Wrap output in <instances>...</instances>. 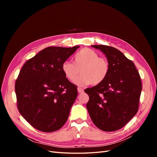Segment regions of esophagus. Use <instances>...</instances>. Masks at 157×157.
I'll return each instance as SVG.
<instances>
[{
    "instance_id": "34e87169",
    "label": "esophagus",
    "mask_w": 157,
    "mask_h": 157,
    "mask_svg": "<svg viewBox=\"0 0 157 157\" xmlns=\"http://www.w3.org/2000/svg\"><path fill=\"white\" fill-rule=\"evenodd\" d=\"M77 90H78V92L80 93V94H81V93H83V92H84V90H83L82 88H80V87H78V88H77Z\"/></svg>"
}]
</instances>
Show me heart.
<instances>
[{
  "instance_id": "heart-1",
  "label": "heart",
  "mask_w": 157,
  "mask_h": 157,
  "mask_svg": "<svg viewBox=\"0 0 157 157\" xmlns=\"http://www.w3.org/2000/svg\"><path fill=\"white\" fill-rule=\"evenodd\" d=\"M80 72L81 75L77 80L80 85H97L103 82L110 71L108 60L99 57L96 51L85 48L78 52L73 57V63L65 61L61 71L71 82L77 79Z\"/></svg>"
}]
</instances>
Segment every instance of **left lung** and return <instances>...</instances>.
<instances>
[{
  "label": "left lung",
  "mask_w": 157,
  "mask_h": 157,
  "mask_svg": "<svg viewBox=\"0 0 157 157\" xmlns=\"http://www.w3.org/2000/svg\"><path fill=\"white\" fill-rule=\"evenodd\" d=\"M105 54L110 71L103 82L85 89L86 107L99 129L114 132L124 126L138 111L142 84L134 63L121 51L106 45H92Z\"/></svg>",
  "instance_id": "left-lung-1"
}]
</instances>
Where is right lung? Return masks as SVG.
I'll return each instance as SVG.
<instances>
[{
  "instance_id": "right-lung-1",
  "label": "right lung",
  "mask_w": 157,
  "mask_h": 157,
  "mask_svg": "<svg viewBox=\"0 0 157 157\" xmlns=\"http://www.w3.org/2000/svg\"><path fill=\"white\" fill-rule=\"evenodd\" d=\"M78 48L48 47L21 69L15 83L17 107L35 129L55 132L67 121L78 92L65 77L61 65Z\"/></svg>"
}]
</instances>
